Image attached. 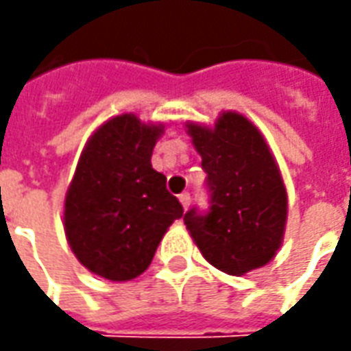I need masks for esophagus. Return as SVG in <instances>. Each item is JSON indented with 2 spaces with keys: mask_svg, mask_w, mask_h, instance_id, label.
Wrapping results in <instances>:
<instances>
[{
  "mask_svg": "<svg viewBox=\"0 0 351 351\" xmlns=\"http://www.w3.org/2000/svg\"><path fill=\"white\" fill-rule=\"evenodd\" d=\"M180 203H182V206L184 208H188V206H190V203H191V197H190V193H180Z\"/></svg>",
  "mask_w": 351,
  "mask_h": 351,
  "instance_id": "1",
  "label": "esophagus"
}]
</instances>
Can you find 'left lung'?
Segmentation results:
<instances>
[{
	"label": "left lung",
	"mask_w": 351,
	"mask_h": 351,
	"mask_svg": "<svg viewBox=\"0 0 351 351\" xmlns=\"http://www.w3.org/2000/svg\"><path fill=\"white\" fill-rule=\"evenodd\" d=\"M206 173L208 208L184 214V223L205 259L241 276L263 267L282 244L287 193L269 146L243 114L223 112L214 130L190 123Z\"/></svg>",
	"instance_id": "left-lung-1"
}]
</instances>
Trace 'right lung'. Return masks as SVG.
<instances>
[{
    "label": "right lung",
    "mask_w": 351,
    "mask_h": 351,
    "mask_svg": "<svg viewBox=\"0 0 351 351\" xmlns=\"http://www.w3.org/2000/svg\"><path fill=\"white\" fill-rule=\"evenodd\" d=\"M161 125L116 116L88 141L65 195V235L88 271L112 282L148 269L167 228L182 218L150 158Z\"/></svg>",
    "instance_id": "right-lung-1"
}]
</instances>
